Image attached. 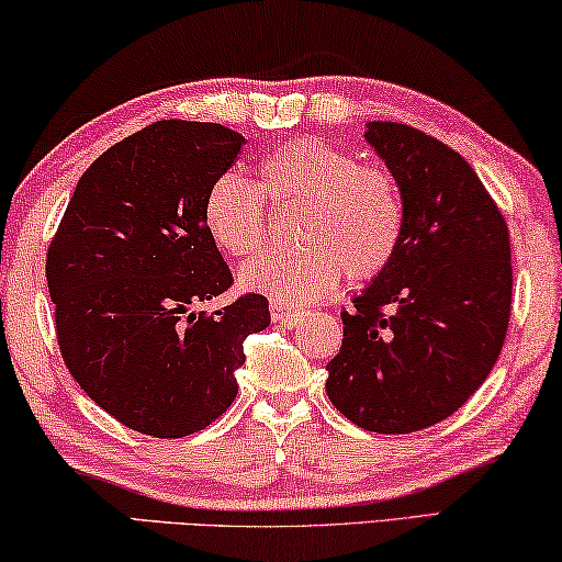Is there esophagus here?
<instances>
[{"mask_svg": "<svg viewBox=\"0 0 562 562\" xmlns=\"http://www.w3.org/2000/svg\"><path fill=\"white\" fill-rule=\"evenodd\" d=\"M271 318L273 324H279L283 328H296L303 318H306V311H291V308H281L271 303Z\"/></svg>", "mask_w": 562, "mask_h": 562, "instance_id": "obj_1", "label": "esophagus"}]
</instances>
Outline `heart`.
<instances>
[{
    "instance_id": "b5f03b06",
    "label": "heart",
    "mask_w": 562,
    "mask_h": 562,
    "mask_svg": "<svg viewBox=\"0 0 562 562\" xmlns=\"http://www.w3.org/2000/svg\"><path fill=\"white\" fill-rule=\"evenodd\" d=\"M301 206L293 251H269L238 273L244 291L281 308L308 306L346 273L368 281L389 269L403 238V199L389 171L361 167L324 139H296L259 164V187L226 171L209 183L201 221L221 251L246 259L266 241V206Z\"/></svg>"
}]
</instances>
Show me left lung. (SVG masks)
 I'll use <instances>...</instances> for the list:
<instances>
[{
    "mask_svg": "<svg viewBox=\"0 0 562 562\" xmlns=\"http://www.w3.org/2000/svg\"><path fill=\"white\" fill-rule=\"evenodd\" d=\"M363 139L403 199L389 269L344 311L326 393L358 428L413 434L456 413L488 379L510 318V238L471 164L408 124L368 122Z\"/></svg>",
    "mask_w": 562,
    "mask_h": 562,
    "instance_id": "8db88e82",
    "label": "left lung"
}]
</instances>
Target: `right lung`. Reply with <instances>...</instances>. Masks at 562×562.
Returning <instances> with one entry per match:
<instances>
[{
	"mask_svg": "<svg viewBox=\"0 0 562 562\" xmlns=\"http://www.w3.org/2000/svg\"><path fill=\"white\" fill-rule=\"evenodd\" d=\"M246 139L211 122L164 119L106 149L81 173L47 254L64 363L99 408L154 438L206 428L232 406L246 336L271 324L232 286L201 221V201Z\"/></svg>",
	"mask_w": 562,
	"mask_h": 562,
	"instance_id": "add662e5",
	"label": "right lung"
}]
</instances>
